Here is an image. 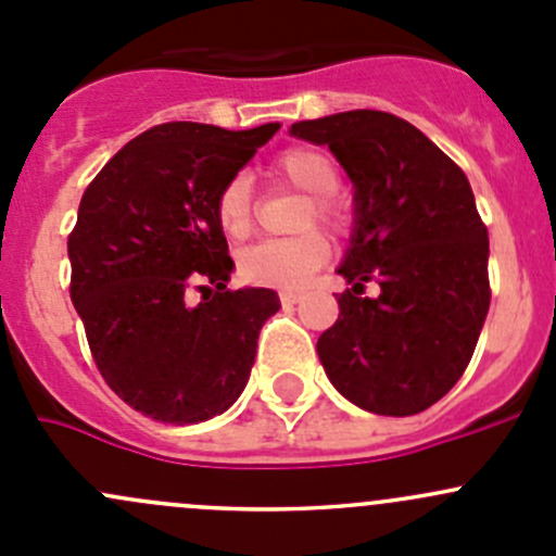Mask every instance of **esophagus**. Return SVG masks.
I'll use <instances>...</instances> for the list:
<instances>
[{
	"label": "esophagus",
	"instance_id": "34e87169",
	"mask_svg": "<svg viewBox=\"0 0 556 556\" xmlns=\"http://www.w3.org/2000/svg\"><path fill=\"white\" fill-rule=\"evenodd\" d=\"M299 299H301V295L295 293V290H279V301H282L285 306H293V304H299Z\"/></svg>",
	"mask_w": 556,
	"mask_h": 556
}]
</instances>
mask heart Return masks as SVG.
<instances>
[{
  "mask_svg": "<svg viewBox=\"0 0 556 556\" xmlns=\"http://www.w3.org/2000/svg\"><path fill=\"white\" fill-rule=\"evenodd\" d=\"M268 174L279 182L309 193L304 226L314 220L325 228H341V206L330 193L339 188V169L328 153L317 148H288L271 161ZM215 220L228 239H244L252 231V190L244 174L228 179L215 199ZM330 257V244L323 233L306 231L293 239H268L252 244L239 255V277L261 288L299 290Z\"/></svg>",
  "mask_w": 556,
  "mask_h": 556,
  "instance_id": "1",
  "label": "heart"
}]
</instances>
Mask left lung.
Listing matches in <instances>:
<instances>
[{
    "instance_id": "8db88e82",
    "label": "left lung",
    "mask_w": 556,
    "mask_h": 556,
    "mask_svg": "<svg viewBox=\"0 0 556 556\" xmlns=\"http://www.w3.org/2000/svg\"><path fill=\"white\" fill-rule=\"evenodd\" d=\"M290 134L328 144L355 185V231L339 266L352 290L319 336V363L366 412H425L463 377L490 309V237L468 177L390 112H339ZM366 281L380 282L377 300L362 295Z\"/></svg>"
}]
</instances>
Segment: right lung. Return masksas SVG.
I'll return each instance as SVG.
<instances>
[{"label":"right lung","mask_w":556,"mask_h":556,"mask_svg":"<svg viewBox=\"0 0 556 556\" xmlns=\"http://www.w3.org/2000/svg\"><path fill=\"white\" fill-rule=\"evenodd\" d=\"M277 128L161 123L123 144L83 193L66 242L72 304L104 382L150 419L204 422L250 379L279 299L228 290L233 261L215 199ZM193 289L199 305L187 301Z\"/></svg>","instance_id":"add662e5"}]
</instances>
